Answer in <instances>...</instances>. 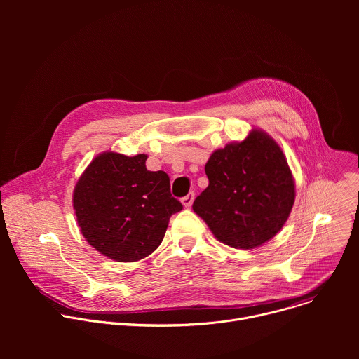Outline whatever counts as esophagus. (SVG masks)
<instances>
[{"label": "esophagus", "mask_w": 359, "mask_h": 359, "mask_svg": "<svg viewBox=\"0 0 359 359\" xmlns=\"http://www.w3.org/2000/svg\"><path fill=\"white\" fill-rule=\"evenodd\" d=\"M193 200H194V193H193V191H190L189 194H186L184 197H182L183 206H184V208H190L191 204H193Z\"/></svg>", "instance_id": "1"}]
</instances>
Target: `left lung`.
<instances>
[{
  "label": "left lung",
  "mask_w": 359,
  "mask_h": 359,
  "mask_svg": "<svg viewBox=\"0 0 359 359\" xmlns=\"http://www.w3.org/2000/svg\"><path fill=\"white\" fill-rule=\"evenodd\" d=\"M209 186L193 210L222 243L254 248L273 238L287 222L295 186L280 146L264 132L216 150L204 168Z\"/></svg>",
  "instance_id": "8db88e82"
}]
</instances>
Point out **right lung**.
<instances>
[{
    "mask_svg": "<svg viewBox=\"0 0 359 359\" xmlns=\"http://www.w3.org/2000/svg\"><path fill=\"white\" fill-rule=\"evenodd\" d=\"M146 159V155L102 153L74 190L81 233L115 262H137L155 251L170 216L183 209L170 193L168 173L147 170Z\"/></svg>",
    "mask_w": 359,
    "mask_h": 359,
    "instance_id": "add662e5",
    "label": "right lung"
}]
</instances>
